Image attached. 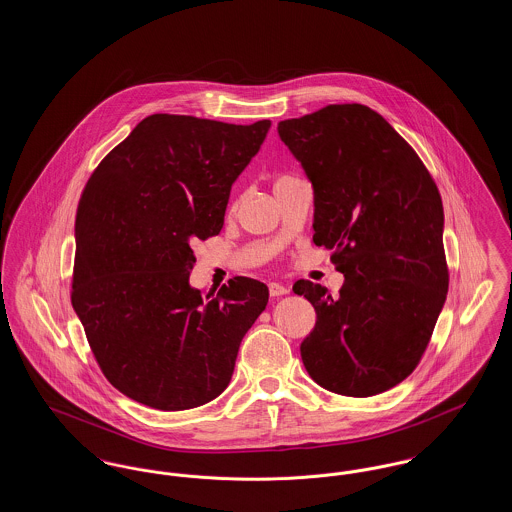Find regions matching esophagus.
Instances as JSON below:
<instances>
[{
	"label": "esophagus",
	"mask_w": 512,
	"mask_h": 512,
	"mask_svg": "<svg viewBox=\"0 0 512 512\" xmlns=\"http://www.w3.org/2000/svg\"><path fill=\"white\" fill-rule=\"evenodd\" d=\"M268 292H270L272 297H280V295H286V293L290 292V288L280 284V282H270L268 284Z\"/></svg>",
	"instance_id": "34e87169"
}]
</instances>
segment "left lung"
Segmentation results:
<instances>
[{
    "label": "left lung",
    "mask_w": 512,
    "mask_h": 512,
    "mask_svg": "<svg viewBox=\"0 0 512 512\" xmlns=\"http://www.w3.org/2000/svg\"><path fill=\"white\" fill-rule=\"evenodd\" d=\"M278 134L315 190L313 242L334 251L345 278L336 297L309 280L293 284L317 311L303 365L340 395L390 390L420 363L447 297L438 186L390 122L361 103L280 121Z\"/></svg>",
    "instance_id": "left-lung-1"
}]
</instances>
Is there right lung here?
<instances>
[{"instance_id":"right-lung-1","label":"right lung","mask_w":512,"mask_h":512,"mask_svg":"<svg viewBox=\"0 0 512 512\" xmlns=\"http://www.w3.org/2000/svg\"><path fill=\"white\" fill-rule=\"evenodd\" d=\"M268 128L149 115L82 192L74 311L105 378L151 409L186 411L219 397L267 307L259 280L236 276L203 299L190 270L192 245L219 234L232 184Z\"/></svg>"}]
</instances>
